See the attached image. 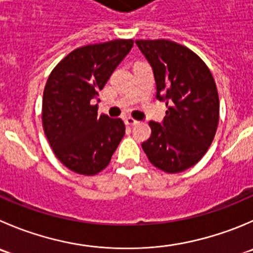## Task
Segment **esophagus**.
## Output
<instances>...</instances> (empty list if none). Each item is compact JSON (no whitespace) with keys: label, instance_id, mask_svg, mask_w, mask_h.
Segmentation results:
<instances>
[{"label":"esophagus","instance_id":"1","mask_svg":"<svg viewBox=\"0 0 253 253\" xmlns=\"http://www.w3.org/2000/svg\"><path fill=\"white\" fill-rule=\"evenodd\" d=\"M125 122H126V125H128V126H136V125L139 124L137 120L132 119V117H126V119H125Z\"/></svg>","mask_w":253,"mask_h":253}]
</instances>
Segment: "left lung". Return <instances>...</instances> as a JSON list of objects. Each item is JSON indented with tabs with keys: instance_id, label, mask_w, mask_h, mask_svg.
<instances>
[{
	"instance_id": "obj_1",
	"label": "left lung",
	"mask_w": 253,
	"mask_h": 253,
	"mask_svg": "<svg viewBox=\"0 0 253 253\" xmlns=\"http://www.w3.org/2000/svg\"><path fill=\"white\" fill-rule=\"evenodd\" d=\"M136 44L153 68L157 99L167 106L163 124L149 122L152 133L142 148L156 168L180 173L204 157L216 133V84L204 60L188 46L168 39Z\"/></svg>"
}]
</instances>
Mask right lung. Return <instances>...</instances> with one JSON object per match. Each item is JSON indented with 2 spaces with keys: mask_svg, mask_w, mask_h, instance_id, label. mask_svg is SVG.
I'll return each mask as SVG.
<instances>
[{
  "mask_svg": "<svg viewBox=\"0 0 253 253\" xmlns=\"http://www.w3.org/2000/svg\"><path fill=\"white\" fill-rule=\"evenodd\" d=\"M132 45V39H115L80 46L49 74L42 104L44 133L56 158L74 173L104 170L125 136L124 121L97 115L94 102Z\"/></svg>",
  "mask_w": 253,
  "mask_h": 253,
  "instance_id": "right-lung-1",
  "label": "right lung"
}]
</instances>
